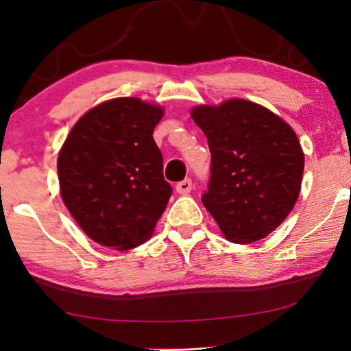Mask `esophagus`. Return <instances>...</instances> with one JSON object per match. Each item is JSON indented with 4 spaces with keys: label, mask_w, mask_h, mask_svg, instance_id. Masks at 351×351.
Returning a JSON list of instances; mask_svg holds the SVG:
<instances>
[{
    "label": "esophagus",
    "mask_w": 351,
    "mask_h": 351,
    "mask_svg": "<svg viewBox=\"0 0 351 351\" xmlns=\"http://www.w3.org/2000/svg\"><path fill=\"white\" fill-rule=\"evenodd\" d=\"M191 186H193V184H191V179H185L176 185V190L179 191L180 195H186L191 191Z\"/></svg>",
    "instance_id": "obj_1"
}]
</instances>
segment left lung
I'll return each instance as SVG.
<instances>
[{"mask_svg": "<svg viewBox=\"0 0 351 351\" xmlns=\"http://www.w3.org/2000/svg\"><path fill=\"white\" fill-rule=\"evenodd\" d=\"M206 134L210 177L201 201L238 244L265 238L294 208L304 174V152L287 123L244 99L191 112Z\"/></svg>", "mask_w": 351, "mask_h": 351, "instance_id": "1", "label": "left lung"}]
</instances>
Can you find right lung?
Returning <instances> with one entry per match:
<instances>
[{"instance_id": "right-lung-1", "label": "right lung", "mask_w": 351, "mask_h": 351, "mask_svg": "<svg viewBox=\"0 0 351 351\" xmlns=\"http://www.w3.org/2000/svg\"><path fill=\"white\" fill-rule=\"evenodd\" d=\"M158 105L136 97L100 104L78 119L62 147V199L95 243L128 251L145 243L172 195L153 131Z\"/></svg>"}]
</instances>
